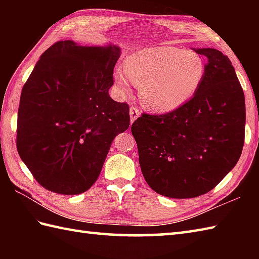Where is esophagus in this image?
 Here are the masks:
<instances>
[{"mask_svg": "<svg viewBox=\"0 0 259 259\" xmlns=\"http://www.w3.org/2000/svg\"><path fill=\"white\" fill-rule=\"evenodd\" d=\"M139 115H140L139 109L135 106H131V108H130V121L131 122H134V121L138 118Z\"/></svg>", "mask_w": 259, "mask_h": 259, "instance_id": "1", "label": "esophagus"}]
</instances>
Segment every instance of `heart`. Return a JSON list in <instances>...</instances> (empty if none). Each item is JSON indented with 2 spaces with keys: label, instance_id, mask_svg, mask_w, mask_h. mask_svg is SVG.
<instances>
[{
  "label": "heart",
  "instance_id": "heart-1",
  "mask_svg": "<svg viewBox=\"0 0 259 259\" xmlns=\"http://www.w3.org/2000/svg\"><path fill=\"white\" fill-rule=\"evenodd\" d=\"M125 67H119L113 73L120 95H129L134 83L141 85L144 103L163 113L191 100L206 75V65L199 54L174 47L141 49L126 59Z\"/></svg>",
  "mask_w": 259,
  "mask_h": 259
}]
</instances>
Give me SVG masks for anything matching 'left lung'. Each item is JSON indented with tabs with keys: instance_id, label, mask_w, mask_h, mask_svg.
<instances>
[{
	"instance_id": "1",
	"label": "left lung",
	"mask_w": 259,
	"mask_h": 259,
	"mask_svg": "<svg viewBox=\"0 0 259 259\" xmlns=\"http://www.w3.org/2000/svg\"><path fill=\"white\" fill-rule=\"evenodd\" d=\"M197 95L175 111L142 113L131 125L142 175L152 190L185 199L205 195L232 170L245 139L244 91L228 57L211 48Z\"/></svg>"
}]
</instances>
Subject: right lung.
<instances>
[{
  "mask_svg": "<svg viewBox=\"0 0 259 259\" xmlns=\"http://www.w3.org/2000/svg\"><path fill=\"white\" fill-rule=\"evenodd\" d=\"M120 48L59 41L22 89L16 148L46 189L79 195L96 183L115 136L129 128L126 103L109 96Z\"/></svg>",
  "mask_w": 259,
  "mask_h": 259,
  "instance_id": "1",
  "label": "right lung"
}]
</instances>
